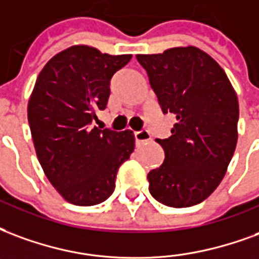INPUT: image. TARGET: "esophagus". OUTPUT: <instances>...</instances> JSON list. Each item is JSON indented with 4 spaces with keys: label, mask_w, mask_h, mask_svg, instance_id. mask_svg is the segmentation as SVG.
Masks as SVG:
<instances>
[{
    "label": "esophagus",
    "mask_w": 259,
    "mask_h": 259,
    "mask_svg": "<svg viewBox=\"0 0 259 259\" xmlns=\"http://www.w3.org/2000/svg\"><path fill=\"white\" fill-rule=\"evenodd\" d=\"M135 139L136 144H143L145 141H149V140H151V135H149L147 130H141V132H136Z\"/></svg>",
    "instance_id": "34e87169"
}]
</instances>
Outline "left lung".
Segmentation results:
<instances>
[{
	"label": "left lung",
	"instance_id": "left-lung-1",
	"mask_svg": "<svg viewBox=\"0 0 259 259\" xmlns=\"http://www.w3.org/2000/svg\"><path fill=\"white\" fill-rule=\"evenodd\" d=\"M163 114L176 115L160 167L148 173L149 192L168 207L203 202L227 173L237 143L239 103L221 66L196 47L137 55Z\"/></svg>",
	"mask_w": 259,
	"mask_h": 259
}]
</instances>
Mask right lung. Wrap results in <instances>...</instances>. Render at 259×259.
I'll use <instances>...</instances> for the list:
<instances>
[{
  "label": "right lung",
  "mask_w": 259,
  "mask_h": 259,
  "mask_svg": "<svg viewBox=\"0 0 259 259\" xmlns=\"http://www.w3.org/2000/svg\"><path fill=\"white\" fill-rule=\"evenodd\" d=\"M130 59L74 45L52 57L35 81L27 105L32 143L48 180L72 204L110 198L118 168L135 149L132 130L91 127L107 105L111 78Z\"/></svg>",
  "instance_id": "obj_1"
}]
</instances>
